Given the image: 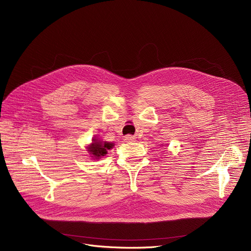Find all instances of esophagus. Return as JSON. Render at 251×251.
Listing matches in <instances>:
<instances>
[{
  "label": "esophagus",
  "instance_id": "obj_1",
  "mask_svg": "<svg viewBox=\"0 0 251 251\" xmlns=\"http://www.w3.org/2000/svg\"><path fill=\"white\" fill-rule=\"evenodd\" d=\"M125 140L126 141H133V140H135V137L132 136V135H126Z\"/></svg>",
  "mask_w": 251,
  "mask_h": 251
}]
</instances>
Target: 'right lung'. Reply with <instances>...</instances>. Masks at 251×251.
Wrapping results in <instances>:
<instances>
[{"instance_id":"1","label":"right lung","mask_w":251,"mask_h":251,"mask_svg":"<svg viewBox=\"0 0 251 251\" xmlns=\"http://www.w3.org/2000/svg\"><path fill=\"white\" fill-rule=\"evenodd\" d=\"M113 148V143L110 142H101L98 139H94L91 146L88 148V151L92 156L96 157V159H100V156L107 154L108 151Z\"/></svg>"}]
</instances>
